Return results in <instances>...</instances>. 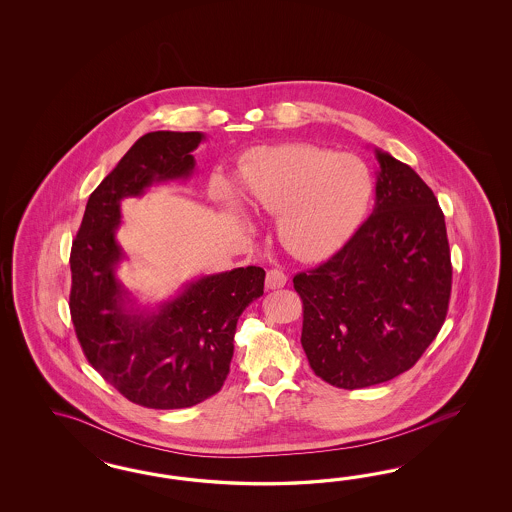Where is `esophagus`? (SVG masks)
Returning <instances> with one entry per match:
<instances>
[{
    "label": "esophagus",
    "mask_w": 512,
    "mask_h": 512,
    "mask_svg": "<svg viewBox=\"0 0 512 512\" xmlns=\"http://www.w3.org/2000/svg\"><path fill=\"white\" fill-rule=\"evenodd\" d=\"M285 283H287V276L278 268H272L266 272V289H281L285 287Z\"/></svg>",
    "instance_id": "esophagus-1"
}]
</instances>
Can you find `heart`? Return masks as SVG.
<instances>
[{"label":"heart","mask_w":512,"mask_h":512,"mask_svg":"<svg viewBox=\"0 0 512 512\" xmlns=\"http://www.w3.org/2000/svg\"><path fill=\"white\" fill-rule=\"evenodd\" d=\"M238 187L251 208L278 216L283 248L300 261H319L357 229L372 197V176L353 155L285 144L249 152L238 169ZM212 193L227 199L231 189L216 176Z\"/></svg>","instance_id":"1"}]
</instances>
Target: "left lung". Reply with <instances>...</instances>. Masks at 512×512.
<instances>
[{"label":"left lung","instance_id":"8db88e82","mask_svg":"<svg viewBox=\"0 0 512 512\" xmlns=\"http://www.w3.org/2000/svg\"><path fill=\"white\" fill-rule=\"evenodd\" d=\"M375 157L372 216L328 261L293 278L311 370L345 390L413 368L445 323L452 287L434 191L387 152L375 150Z\"/></svg>","mask_w":512,"mask_h":512}]
</instances>
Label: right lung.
<instances>
[{
  "label": "right lung",
  "mask_w": 512,
  "mask_h": 512,
  "mask_svg": "<svg viewBox=\"0 0 512 512\" xmlns=\"http://www.w3.org/2000/svg\"><path fill=\"white\" fill-rule=\"evenodd\" d=\"M199 131L140 137L86 204L71 248L69 310L80 347L101 377L129 402L182 409L221 390L231 368L242 311L263 296L261 266L234 268L187 283L155 311H140L116 278L120 201L155 182L187 178Z\"/></svg>",
  "instance_id": "add662e5"
}]
</instances>
